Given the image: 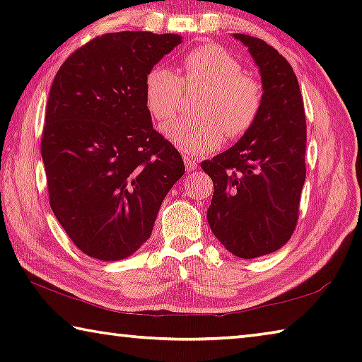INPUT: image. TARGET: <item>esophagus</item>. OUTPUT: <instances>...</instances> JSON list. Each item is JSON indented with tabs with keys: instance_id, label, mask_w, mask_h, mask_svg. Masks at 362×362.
<instances>
[{
	"instance_id": "obj_1",
	"label": "esophagus",
	"mask_w": 362,
	"mask_h": 362,
	"mask_svg": "<svg viewBox=\"0 0 362 362\" xmlns=\"http://www.w3.org/2000/svg\"><path fill=\"white\" fill-rule=\"evenodd\" d=\"M183 161H185L187 170H194V169H198V159H196V158H193V156H188V155H183Z\"/></svg>"
}]
</instances>
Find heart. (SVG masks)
I'll return each instance as SVG.
<instances>
[{
	"label": "heart",
	"mask_w": 362,
	"mask_h": 362,
	"mask_svg": "<svg viewBox=\"0 0 362 362\" xmlns=\"http://www.w3.org/2000/svg\"><path fill=\"white\" fill-rule=\"evenodd\" d=\"M188 86H207L199 110L204 116H183L163 126V134L187 155H201L220 146L226 136L240 137L259 119L263 88L222 46L207 42L182 57ZM183 78L169 65L156 64L146 71L144 97L146 108L158 121H168L183 100Z\"/></svg>",
	"instance_id": "obj_1"
}]
</instances>
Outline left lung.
<instances>
[{
	"instance_id": "obj_1",
	"label": "left lung",
	"mask_w": 362,
	"mask_h": 362,
	"mask_svg": "<svg viewBox=\"0 0 362 362\" xmlns=\"http://www.w3.org/2000/svg\"><path fill=\"white\" fill-rule=\"evenodd\" d=\"M259 66L263 105L238 142L201 163L214 182L207 222L233 255L255 259L291 240L305 183L306 122L291 64L263 40L235 33Z\"/></svg>"
}]
</instances>
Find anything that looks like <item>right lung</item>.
I'll use <instances>...</instances> for the list:
<instances>
[{
  "label": "right lung",
  "mask_w": 362,
  "mask_h": 362,
  "mask_svg": "<svg viewBox=\"0 0 362 362\" xmlns=\"http://www.w3.org/2000/svg\"><path fill=\"white\" fill-rule=\"evenodd\" d=\"M180 42L174 33L97 36L52 81L41 139L49 203L75 246L97 260L136 252L185 173L144 97L146 71Z\"/></svg>",
  "instance_id": "1"
}]
</instances>
